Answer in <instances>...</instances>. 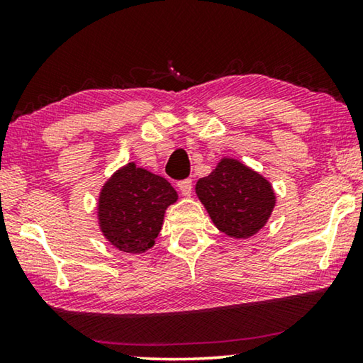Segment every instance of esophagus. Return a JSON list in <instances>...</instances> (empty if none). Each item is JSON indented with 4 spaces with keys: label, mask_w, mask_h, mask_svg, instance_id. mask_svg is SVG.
Returning <instances> with one entry per match:
<instances>
[{
    "label": "esophagus",
    "mask_w": 363,
    "mask_h": 363,
    "mask_svg": "<svg viewBox=\"0 0 363 363\" xmlns=\"http://www.w3.org/2000/svg\"><path fill=\"white\" fill-rule=\"evenodd\" d=\"M177 189L181 190V194L184 196H190L192 194V179H184L177 182Z\"/></svg>",
    "instance_id": "34e87169"
}]
</instances>
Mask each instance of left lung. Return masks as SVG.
Listing matches in <instances>:
<instances>
[{
	"instance_id": "left-lung-1",
	"label": "left lung",
	"mask_w": 363,
	"mask_h": 363,
	"mask_svg": "<svg viewBox=\"0 0 363 363\" xmlns=\"http://www.w3.org/2000/svg\"><path fill=\"white\" fill-rule=\"evenodd\" d=\"M195 194L213 224L237 240L256 235L277 203L272 184L230 157L220 158L210 174L200 177Z\"/></svg>"
}]
</instances>
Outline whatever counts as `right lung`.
Wrapping results in <instances>:
<instances>
[{
    "instance_id": "add662e5",
    "label": "right lung",
    "mask_w": 363,
    "mask_h": 363,
    "mask_svg": "<svg viewBox=\"0 0 363 363\" xmlns=\"http://www.w3.org/2000/svg\"><path fill=\"white\" fill-rule=\"evenodd\" d=\"M176 201L177 192L164 177L126 163L101 189L97 224L112 247L143 255L155 245L164 213Z\"/></svg>"
}]
</instances>
